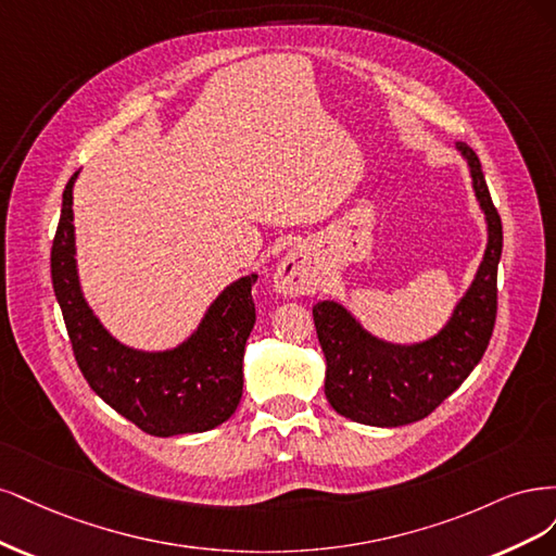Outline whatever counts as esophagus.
<instances>
[{"label": "esophagus", "mask_w": 556, "mask_h": 556, "mask_svg": "<svg viewBox=\"0 0 556 556\" xmlns=\"http://www.w3.org/2000/svg\"><path fill=\"white\" fill-rule=\"evenodd\" d=\"M273 286L283 298L314 295L320 286V270L307 252L291 249V252L279 261L273 275Z\"/></svg>", "instance_id": "obj_1"}]
</instances>
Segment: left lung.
I'll list each match as a JSON object with an SVG mask.
<instances>
[{"label":"left lung","mask_w":556,"mask_h":556,"mask_svg":"<svg viewBox=\"0 0 556 556\" xmlns=\"http://www.w3.org/2000/svg\"><path fill=\"white\" fill-rule=\"evenodd\" d=\"M455 150L467 161L473 195L485 214L488 244L443 328L420 342L400 344L371 334L342 302L324 300L314 307L326 355V397L339 416L353 422L402 427L422 420L464 383L490 344L504 232L476 152L467 142H455Z\"/></svg>","instance_id":"left-lung-1"}]
</instances>
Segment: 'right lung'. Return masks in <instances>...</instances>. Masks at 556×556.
Listing matches in <instances>:
<instances>
[{"mask_svg": "<svg viewBox=\"0 0 556 556\" xmlns=\"http://www.w3.org/2000/svg\"><path fill=\"white\" fill-rule=\"evenodd\" d=\"M78 173L62 195L50 273L83 376L142 432L164 439L210 432L236 414L242 400L244 344L256 324L252 286L258 275L230 281L177 346L142 351L119 342L89 307L80 286L74 228Z\"/></svg>", "mask_w": 556, "mask_h": 556, "instance_id": "obj_1", "label": "right lung"}]
</instances>
